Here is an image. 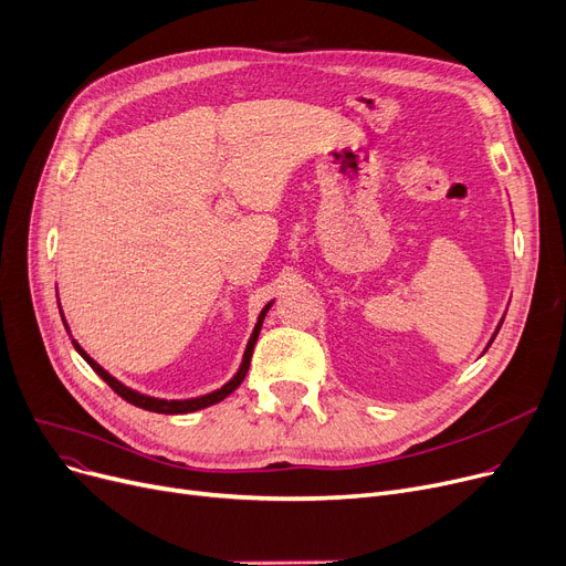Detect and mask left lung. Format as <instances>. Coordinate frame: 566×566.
<instances>
[{"instance_id":"obj_1","label":"left lung","mask_w":566,"mask_h":566,"mask_svg":"<svg viewBox=\"0 0 566 566\" xmlns=\"http://www.w3.org/2000/svg\"><path fill=\"white\" fill-rule=\"evenodd\" d=\"M502 322H504V317H502V319H500V322H497V329H495V332H493V336H491V340H489V345H486V347H483V353H486V349H489V347H491V343H493V340H495V336H497V332H500V327H502ZM483 353H481V355H483Z\"/></svg>"}]
</instances>
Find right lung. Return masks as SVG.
I'll return each mask as SVG.
<instances>
[{
  "label": "right lung",
  "mask_w": 566,
  "mask_h": 566,
  "mask_svg": "<svg viewBox=\"0 0 566 566\" xmlns=\"http://www.w3.org/2000/svg\"><path fill=\"white\" fill-rule=\"evenodd\" d=\"M57 304H60V300H57ZM272 304H274V300L269 302V304H264V308L260 311L258 322H255V327H253V334H251V338H249V343H247L244 357H241V364H239V368H237V373L232 375V378H230L221 389H213V391L202 394V396H196V398H172V400H168V398H156V396H147V394H140V391H136V389H130V387H126L124 382H119V380L115 378V375L107 373L98 361H94V359L85 353L83 345H80L73 336H71V340H73V347L77 349V355L83 357V359L101 375V378H103L107 385H111L124 400H128L130 406L149 410V412H158V415H186V412H196V410L209 408V406H213V402H221L226 396H230L241 382H244L247 373H249V366H251L253 347H255V340H258L260 329H262V319H264L266 311L272 308ZM60 313H62V311H60ZM62 319H64V313H62ZM64 327H66V332H69L66 319H64ZM69 334H71V332H69Z\"/></svg>",
  "instance_id": "add662e5"
}]
</instances>
